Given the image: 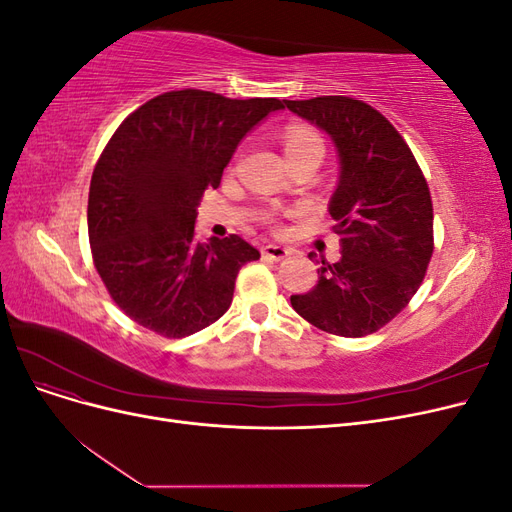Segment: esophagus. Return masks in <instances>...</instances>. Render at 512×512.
Instances as JSON below:
<instances>
[{"label":"esophagus","instance_id":"esophagus-1","mask_svg":"<svg viewBox=\"0 0 512 512\" xmlns=\"http://www.w3.org/2000/svg\"><path fill=\"white\" fill-rule=\"evenodd\" d=\"M290 254H292V252L288 250V247H282V245H275V243L262 245V256L271 258V260H284V258H288Z\"/></svg>","mask_w":512,"mask_h":512}]
</instances>
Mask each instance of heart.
Wrapping results in <instances>:
<instances>
[{
	"label": "heart",
	"mask_w": 512,
	"mask_h": 512,
	"mask_svg": "<svg viewBox=\"0 0 512 512\" xmlns=\"http://www.w3.org/2000/svg\"><path fill=\"white\" fill-rule=\"evenodd\" d=\"M284 149H286V156H294V153H303L312 149L322 151V138L316 130L299 126V123H292V126L284 130Z\"/></svg>",
	"instance_id": "heart-1"
}]
</instances>
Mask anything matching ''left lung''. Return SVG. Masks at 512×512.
<instances>
[{
	"label": "left lung",
	"instance_id": "obj_1",
	"mask_svg": "<svg viewBox=\"0 0 512 512\" xmlns=\"http://www.w3.org/2000/svg\"><path fill=\"white\" fill-rule=\"evenodd\" d=\"M339 151L329 213L342 258L322 260L316 286L290 303L316 329L365 337L391 322L421 288L433 254V205L414 153L374 106L348 96L284 100ZM312 258V254H309Z\"/></svg>",
	"mask_w": 512,
	"mask_h": 512
}]
</instances>
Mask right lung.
I'll list each match as a JSON object with an SVG mask.
<instances>
[{"instance_id": "1", "label": "right lung", "mask_w": 512, "mask_h": 512, "mask_svg": "<svg viewBox=\"0 0 512 512\" xmlns=\"http://www.w3.org/2000/svg\"><path fill=\"white\" fill-rule=\"evenodd\" d=\"M280 108L181 89L121 121L91 175L87 228L96 271L130 320L179 339L226 314L239 269L260 252L239 235L200 243L196 209L241 138Z\"/></svg>"}]
</instances>
